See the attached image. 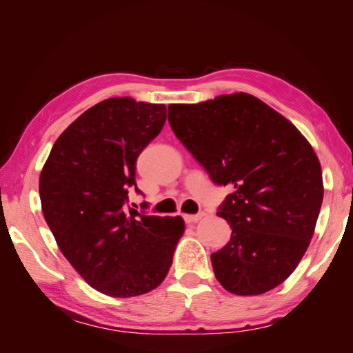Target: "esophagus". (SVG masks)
<instances>
[{
	"label": "esophagus",
	"instance_id": "1",
	"mask_svg": "<svg viewBox=\"0 0 353 353\" xmlns=\"http://www.w3.org/2000/svg\"><path fill=\"white\" fill-rule=\"evenodd\" d=\"M203 216H205V213H203V212L196 213V215H184V221H185L187 223H194V222H197L199 219H201Z\"/></svg>",
	"mask_w": 353,
	"mask_h": 353
}]
</instances>
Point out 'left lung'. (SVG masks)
<instances>
[{"label":"left lung","instance_id":"obj_1","mask_svg":"<svg viewBox=\"0 0 353 353\" xmlns=\"http://www.w3.org/2000/svg\"><path fill=\"white\" fill-rule=\"evenodd\" d=\"M168 121L213 183L234 187L218 210L232 232L210 256L216 280L239 296L280 285L303 258L321 209L323 172L312 145L245 92L170 104Z\"/></svg>","mask_w":353,"mask_h":353}]
</instances>
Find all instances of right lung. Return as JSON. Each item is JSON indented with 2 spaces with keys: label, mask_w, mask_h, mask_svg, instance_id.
Segmentation results:
<instances>
[{
  "label": "right lung",
  "mask_w": 353,
  "mask_h": 353,
  "mask_svg": "<svg viewBox=\"0 0 353 353\" xmlns=\"http://www.w3.org/2000/svg\"><path fill=\"white\" fill-rule=\"evenodd\" d=\"M166 105L130 97L83 112L51 148L39 176L44 218L61 253L95 290L132 297L154 290L184 232L181 216L128 206L137 157L160 134Z\"/></svg>",
  "instance_id": "obj_1"
}]
</instances>
